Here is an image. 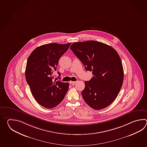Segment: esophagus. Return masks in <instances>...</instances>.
Wrapping results in <instances>:
<instances>
[{"mask_svg": "<svg viewBox=\"0 0 147 147\" xmlns=\"http://www.w3.org/2000/svg\"><path fill=\"white\" fill-rule=\"evenodd\" d=\"M76 82V81H70V84L72 85H74L75 84V83Z\"/></svg>", "mask_w": 147, "mask_h": 147, "instance_id": "obj_1", "label": "esophagus"}]
</instances>
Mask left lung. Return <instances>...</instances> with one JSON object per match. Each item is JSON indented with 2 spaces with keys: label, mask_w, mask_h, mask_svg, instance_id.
I'll use <instances>...</instances> for the list:
<instances>
[{
  "label": "left lung",
  "mask_w": 147,
  "mask_h": 147,
  "mask_svg": "<svg viewBox=\"0 0 147 147\" xmlns=\"http://www.w3.org/2000/svg\"><path fill=\"white\" fill-rule=\"evenodd\" d=\"M70 49L92 71V77L84 81L81 94L92 109H102L115 100L122 87L123 69L119 54L108 45L94 40L74 42Z\"/></svg>",
  "instance_id": "left-lung-1"
}]
</instances>
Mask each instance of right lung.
I'll use <instances>...</instances> for the list:
<instances>
[{"instance_id": "1", "label": "right lung", "mask_w": 147, "mask_h": 147, "mask_svg": "<svg viewBox=\"0 0 147 147\" xmlns=\"http://www.w3.org/2000/svg\"><path fill=\"white\" fill-rule=\"evenodd\" d=\"M71 43H50L36 48L28 57L25 77L32 96L38 103L46 108L57 106L65 97L69 83L54 80L60 57ZM58 78H60V73Z\"/></svg>"}]
</instances>
